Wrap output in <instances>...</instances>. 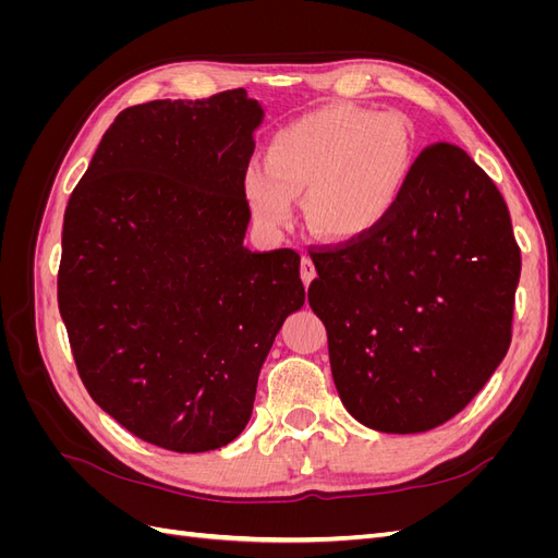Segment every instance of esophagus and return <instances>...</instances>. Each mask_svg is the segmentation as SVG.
Returning <instances> with one entry per match:
<instances>
[{
	"mask_svg": "<svg viewBox=\"0 0 558 558\" xmlns=\"http://www.w3.org/2000/svg\"><path fill=\"white\" fill-rule=\"evenodd\" d=\"M300 277H302V281H305V286H310L312 281H314V277H316V267H314V263H312V258L307 256H302V263H300Z\"/></svg>",
	"mask_w": 558,
	"mask_h": 558,
	"instance_id": "1",
	"label": "esophagus"
}]
</instances>
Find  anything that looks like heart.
I'll use <instances>...</instances> for the list:
<instances>
[{
	"label": "heart",
	"mask_w": 558,
	"mask_h": 558,
	"mask_svg": "<svg viewBox=\"0 0 558 558\" xmlns=\"http://www.w3.org/2000/svg\"><path fill=\"white\" fill-rule=\"evenodd\" d=\"M414 132L396 113L324 107L272 134L267 162L244 170V197L267 230L293 221L307 197V223L328 240H356L393 214L414 172Z\"/></svg>",
	"instance_id": "heart-1"
}]
</instances>
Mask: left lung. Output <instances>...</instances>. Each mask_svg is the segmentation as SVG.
Listing matches in <instances>:
<instances>
[{
	"label": "left lung",
	"mask_w": 558,
	"mask_h": 558,
	"mask_svg": "<svg viewBox=\"0 0 558 558\" xmlns=\"http://www.w3.org/2000/svg\"><path fill=\"white\" fill-rule=\"evenodd\" d=\"M312 260L337 393L367 428L445 424L508 353L519 246L496 183L459 146L426 148L379 228Z\"/></svg>",
	"instance_id": "8db88e82"
}]
</instances>
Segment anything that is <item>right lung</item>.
I'll use <instances>...</instances> for the list:
<instances>
[{"label": "right lung", "mask_w": 558, "mask_h": 558, "mask_svg": "<svg viewBox=\"0 0 558 558\" xmlns=\"http://www.w3.org/2000/svg\"><path fill=\"white\" fill-rule=\"evenodd\" d=\"M263 105L244 88L116 116L64 211L58 305L90 398L140 440L197 453L251 418L305 305L300 256L244 246Z\"/></svg>", "instance_id": "right-lung-1"}]
</instances>
